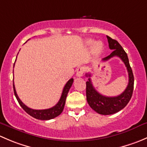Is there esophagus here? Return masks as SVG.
Listing matches in <instances>:
<instances>
[{"label":"esophagus","mask_w":147,"mask_h":147,"mask_svg":"<svg viewBox=\"0 0 147 147\" xmlns=\"http://www.w3.org/2000/svg\"><path fill=\"white\" fill-rule=\"evenodd\" d=\"M84 71H85V68L84 67H78V69H77V77H82L83 74H84Z\"/></svg>","instance_id":"obj_1"}]
</instances>
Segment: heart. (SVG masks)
<instances>
[{
    "instance_id": "obj_1",
    "label": "heart",
    "mask_w": 147,
    "mask_h": 147,
    "mask_svg": "<svg viewBox=\"0 0 147 147\" xmlns=\"http://www.w3.org/2000/svg\"><path fill=\"white\" fill-rule=\"evenodd\" d=\"M93 50H94V53L95 55L99 54V53L101 52L102 50V45L100 43V42H96L94 45V48H93Z\"/></svg>"
}]
</instances>
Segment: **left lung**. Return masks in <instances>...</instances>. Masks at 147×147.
Instances as JSON below:
<instances>
[{
  "label": "left lung",
  "instance_id": "1",
  "mask_svg": "<svg viewBox=\"0 0 147 147\" xmlns=\"http://www.w3.org/2000/svg\"><path fill=\"white\" fill-rule=\"evenodd\" d=\"M110 50L112 53L107 57L103 58V61H107L112 57H119L127 67L129 75V82L127 88L119 95L117 97H106L100 94L93 87L91 81V74H87L89 77L88 81L86 82V96L87 101L90 107L97 112L103 115H109L118 112L127 106L132 96L134 90V75L132 69L130 67L128 56L124 49L116 40L107 36Z\"/></svg>",
  "mask_w": 147,
  "mask_h": 147
}]
</instances>
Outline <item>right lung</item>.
Segmentation results:
<instances>
[{"mask_svg": "<svg viewBox=\"0 0 147 147\" xmlns=\"http://www.w3.org/2000/svg\"><path fill=\"white\" fill-rule=\"evenodd\" d=\"M73 78H71V79L67 81V82L66 83L64 88H63V92H62V95L61 97H60V100H59V102L56 104V105H55L53 107L50 108V109H39V110H38V109H31V108H29L28 107L26 106V105H24V104L22 102L21 100H20V98H19L18 96L17 93H16L14 82H13V90H14L15 96H16L18 103L20 104V107L27 112L28 115H30L31 117H32L35 118V119H37L49 120L59 116L63 111L67 95L68 92H69V89H70L71 86H72V83H73Z\"/></svg>", "mask_w": 147, "mask_h": 147, "instance_id": "right-lung-1", "label": "right lung"}]
</instances>
